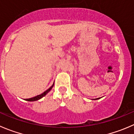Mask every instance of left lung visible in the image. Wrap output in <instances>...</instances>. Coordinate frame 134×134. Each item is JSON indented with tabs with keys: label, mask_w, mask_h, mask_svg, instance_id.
Here are the masks:
<instances>
[{
	"label": "left lung",
	"mask_w": 134,
	"mask_h": 134,
	"mask_svg": "<svg viewBox=\"0 0 134 134\" xmlns=\"http://www.w3.org/2000/svg\"><path fill=\"white\" fill-rule=\"evenodd\" d=\"M97 99H98V98H97Z\"/></svg>",
	"instance_id": "obj_1"
}]
</instances>
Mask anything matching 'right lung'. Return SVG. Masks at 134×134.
<instances>
[{"label": "right lung", "mask_w": 134, "mask_h": 134, "mask_svg": "<svg viewBox=\"0 0 134 134\" xmlns=\"http://www.w3.org/2000/svg\"><path fill=\"white\" fill-rule=\"evenodd\" d=\"M54 84H53V85L52 86L50 87V88H48V89L47 90H46L44 92H43V93H41V95H38V96H35V97H32V98L26 99V100H27V101H28V102H34V101H37V100L40 99H41V98H42V97H43L44 96H46V95L47 94V93H48V92H50V90H51V89H52V87L54 86Z\"/></svg>", "instance_id": "right-lung-1"}]
</instances>
